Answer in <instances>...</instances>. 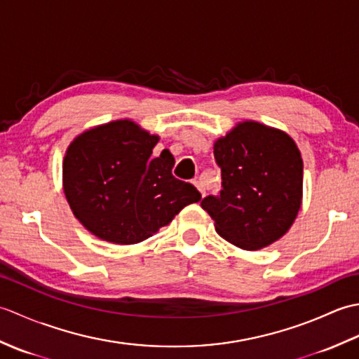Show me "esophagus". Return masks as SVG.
<instances>
[{"label":"esophagus","mask_w":359,"mask_h":359,"mask_svg":"<svg viewBox=\"0 0 359 359\" xmlns=\"http://www.w3.org/2000/svg\"><path fill=\"white\" fill-rule=\"evenodd\" d=\"M193 184L196 185V188H197V189H199L201 194H202V197H203V196H205V187L202 185V182H201V180H194Z\"/></svg>","instance_id":"obj_1"}]
</instances>
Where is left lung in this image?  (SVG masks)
<instances>
[{
    "label": "left lung",
    "mask_w": 359,
    "mask_h": 359,
    "mask_svg": "<svg viewBox=\"0 0 359 359\" xmlns=\"http://www.w3.org/2000/svg\"><path fill=\"white\" fill-rule=\"evenodd\" d=\"M215 158L222 189L201 205L216 231L242 250H261L280 239L302 202L304 165L292 137L242 121L216 140Z\"/></svg>",
    "instance_id": "1"
}]
</instances>
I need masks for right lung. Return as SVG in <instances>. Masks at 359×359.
<instances>
[{
    "instance_id": "1",
    "label": "right lung",
    "mask_w": 359,
    "mask_h": 359,
    "mask_svg": "<svg viewBox=\"0 0 359 359\" xmlns=\"http://www.w3.org/2000/svg\"><path fill=\"white\" fill-rule=\"evenodd\" d=\"M131 120H116L75 137L63 160L69 207L88 231L131 245L151 238L187 205L199 202L196 187L172 175L174 157Z\"/></svg>"
}]
</instances>
